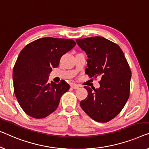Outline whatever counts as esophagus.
I'll use <instances>...</instances> for the list:
<instances>
[{"label": "esophagus", "instance_id": "esophagus-1", "mask_svg": "<svg viewBox=\"0 0 149 149\" xmlns=\"http://www.w3.org/2000/svg\"><path fill=\"white\" fill-rule=\"evenodd\" d=\"M71 87H72V88L73 89H75V90H76V89H78L79 88V86L78 85H77V84H72V86H71Z\"/></svg>", "mask_w": 149, "mask_h": 149}]
</instances>
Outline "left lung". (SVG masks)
<instances>
[{"mask_svg":"<svg viewBox=\"0 0 149 149\" xmlns=\"http://www.w3.org/2000/svg\"><path fill=\"white\" fill-rule=\"evenodd\" d=\"M76 43L88 55L86 74L100 78L99 88L84 87L88 96L80 102L81 108L94 120L107 123L120 112L129 97V65L120 47L104 37L78 39Z\"/></svg>","mask_w":149,"mask_h":149,"instance_id":"left-lung-1","label":"left lung"}]
</instances>
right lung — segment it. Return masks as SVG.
Returning <instances> with one entry per match:
<instances>
[{
    "label": "right lung",
    "mask_w": 149,
    "mask_h": 149,
    "mask_svg": "<svg viewBox=\"0 0 149 149\" xmlns=\"http://www.w3.org/2000/svg\"><path fill=\"white\" fill-rule=\"evenodd\" d=\"M75 45L72 39L44 37L29 43L20 52L13 68L14 92L29 116L43 118L58 107L70 85L64 80L59 84L49 82V75Z\"/></svg>",
    "instance_id": "add662e5"
}]
</instances>
